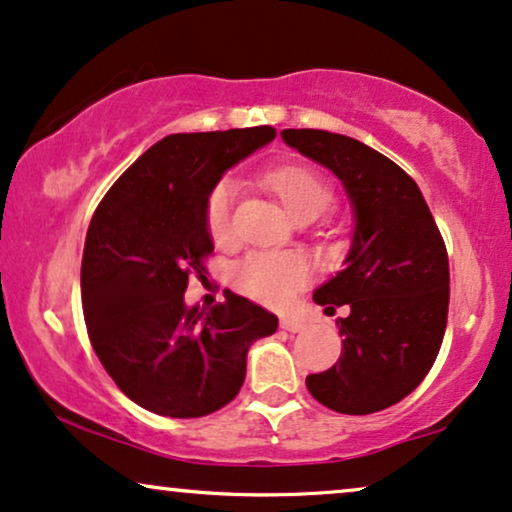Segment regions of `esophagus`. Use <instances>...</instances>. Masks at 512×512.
<instances>
[{
	"mask_svg": "<svg viewBox=\"0 0 512 512\" xmlns=\"http://www.w3.org/2000/svg\"><path fill=\"white\" fill-rule=\"evenodd\" d=\"M281 328H286L290 333H302L309 328V321L302 319V316H283Z\"/></svg>",
	"mask_w": 512,
	"mask_h": 512,
	"instance_id": "1",
	"label": "esophagus"
}]
</instances>
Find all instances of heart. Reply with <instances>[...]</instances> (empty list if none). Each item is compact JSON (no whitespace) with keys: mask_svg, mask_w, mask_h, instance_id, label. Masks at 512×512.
Here are the masks:
<instances>
[{"mask_svg":"<svg viewBox=\"0 0 512 512\" xmlns=\"http://www.w3.org/2000/svg\"><path fill=\"white\" fill-rule=\"evenodd\" d=\"M264 184L276 193L295 222H312L331 205L333 191L319 174L302 165H283L267 172ZM236 184L222 179L210 191L205 205V224L217 243L231 236ZM231 281L245 295L264 304H286L309 281V267L302 257L288 252H252L231 267Z\"/></svg>","mask_w":512,"mask_h":512,"instance_id":"heart-1","label":"heart"}]
</instances>
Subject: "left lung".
I'll return each instance as SVG.
<instances>
[{"mask_svg":"<svg viewBox=\"0 0 512 512\" xmlns=\"http://www.w3.org/2000/svg\"><path fill=\"white\" fill-rule=\"evenodd\" d=\"M283 141L342 181L354 212L345 269L314 290L338 319L342 354L307 390L349 416L383 411L423 383L449 314V257L423 193L409 174L361 141L326 129H283Z\"/></svg>","mask_w":512,"mask_h":512,"instance_id":"1","label":"left lung"}]
</instances>
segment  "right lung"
I'll list each match as a JSON object with an SVG mask.
<instances>
[{"instance_id":"add662e5","label":"right lung","mask_w":512,"mask_h":512,"mask_svg":"<svg viewBox=\"0 0 512 512\" xmlns=\"http://www.w3.org/2000/svg\"><path fill=\"white\" fill-rule=\"evenodd\" d=\"M274 137L269 125L170 134L94 212L82 255L84 321L103 368L141 409L170 418L222 409L241 390L252 342L276 333V316L241 295L208 312L184 302L189 274L215 248L210 191Z\"/></svg>"}]
</instances>
